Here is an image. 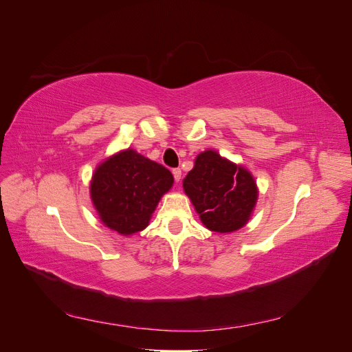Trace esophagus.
<instances>
[{
	"instance_id": "esophagus-1",
	"label": "esophagus",
	"mask_w": 352,
	"mask_h": 352,
	"mask_svg": "<svg viewBox=\"0 0 352 352\" xmlns=\"http://www.w3.org/2000/svg\"><path fill=\"white\" fill-rule=\"evenodd\" d=\"M172 173H173V176H175V180H176V182H179L180 177H182V170H180L179 167H176V168H173V170H172Z\"/></svg>"
}]
</instances>
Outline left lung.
<instances>
[{
  "mask_svg": "<svg viewBox=\"0 0 352 352\" xmlns=\"http://www.w3.org/2000/svg\"><path fill=\"white\" fill-rule=\"evenodd\" d=\"M184 189L206 228L219 233L241 229L258 197L250 172L211 150L197 157Z\"/></svg>",
  "mask_w": 352,
  "mask_h": 352,
  "instance_id": "8db88e82",
  "label": "left lung"
}]
</instances>
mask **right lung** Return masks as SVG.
Instances as JSON below:
<instances>
[{"label":"right lung","instance_id":"add662e5","mask_svg":"<svg viewBox=\"0 0 352 352\" xmlns=\"http://www.w3.org/2000/svg\"><path fill=\"white\" fill-rule=\"evenodd\" d=\"M172 185L168 168L127 150L95 170L91 198L105 226L132 235L148 226L160 198Z\"/></svg>","mask_w":352,"mask_h":352}]
</instances>
